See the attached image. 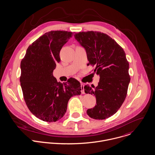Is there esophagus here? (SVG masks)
I'll use <instances>...</instances> for the list:
<instances>
[{"mask_svg": "<svg viewBox=\"0 0 155 155\" xmlns=\"http://www.w3.org/2000/svg\"><path fill=\"white\" fill-rule=\"evenodd\" d=\"M84 85L83 84H81V93H85L84 92Z\"/></svg>", "mask_w": 155, "mask_h": 155, "instance_id": "obj_1", "label": "esophagus"}]
</instances>
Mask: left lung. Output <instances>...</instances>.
<instances>
[{
	"label": "left lung",
	"mask_w": 155,
	"mask_h": 155,
	"mask_svg": "<svg viewBox=\"0 0 155 155\" xmlns=\"http://www.w3.org/2000/svg\"><path fill=\"white\" fill-rule=\"evenodd\" d=\"M83 47L89 63L100 77L97 86L84 87L86 93L93 94L96 105L87 110L94 119L104 120L114 115L126 98L130 82L129 64L124 49L110 36L100 31H80L74 35Z\"/></svg>",
	"instance_id": "1"
}]
</instances>
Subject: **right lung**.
Wrapping results in <instances>:
<instances>
[{
  "label": "right lung",
  "instance_id": "add662e5",
  "mask_svg": "<svg viewBox=\"0 0 155 155\" xmlns=\"http://www.w3.org/2000/svg\"><path fill=\"white\" fill-rule=\"evenodd\" d=\"M73 35L63 31L44 33L29 45L21 62L20 81L25 101L31 113L44 122L60 120L69 99L81 94V84L76 79L61 83L53 75L61 61V50Z\"/></svg>",
  "mask_w": 155,
  "mask_h": 155
}]
</instances>
